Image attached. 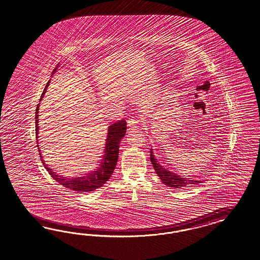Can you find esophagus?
Returning a JSON list of instances; mask_svg holds the SVG:
<instances>
[{
  "label": "esophagus",
  "mask_w": 260,
  "mask_h": 260,
  "mask_svg": "<svg viewBox=\"0 0 260 260\" xmlns=\"http://www.w3.org/2000/svg\"><path fill=\"white\" fill-rule=\"evenodd\" d=\"M140 120L136 117H133V118H129L127 120V126L129 128H133V127H137V125L139 124Z\"/></svg>",
  "instance_id": "obj_1"
}]
</instances>
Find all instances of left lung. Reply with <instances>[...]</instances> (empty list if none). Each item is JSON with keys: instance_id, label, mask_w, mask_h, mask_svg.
I'll return each mask as SVG.
<instances>
[{"instance_id": "8db88e82", "label": "left lung", "mask_w": 260, "mask_h": 260, "mask_svg": "<svg viewBox=\"0 0 260 260\" xmlns=\"http://www.w3.org/2000/svg\"><path fill=\"white\" fill-rule=\"evenodd\" d=\"M150 160L152 162L153 167L155 169L156 174L160 178L161 182L165 184V185H167L168 187H173V188H176V189H181L182 187H186L188 185H197V184L201 182L199 180H192V179L184 178L182 176H178L177 174L172 173L171 171H168L167 169L164 168L161 165H158L157 158L154 157L152 149H150Z\"/></svg>"}]
</instances>
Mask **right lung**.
<instances>
[{
    "label": "right lung",
    "mask_w": 260,
    "mask_h": 260,
    "mask_svg": "<svg viewBox=\"0 0 260 260\" xmlns=\"http://www.w3.org/2000/svg\"><path fill=\"white\" fill-rule=\"evenodd\" d=\"M56 70H57V68L53 70V72ZM53 72H52V74H53ZM50 82L51 81H49L46 84L40 101H42V98L44 96L47 88L50 84ZM38 110H39V103H38V107L36 110V136H37V140L38 138ZM126 129H127V122L125 120H118L109 127L105 149H104L105 154L102 157V161L101 162L100 167L95 171L88 173L87 175H85L83 177L67 178V177H61L55 172L52 171L51 168L48 167V165L45 164V161L42 158L43 157L41 156V153H40L39 146L38 145L41 161L44 165L45 168L47 169V171L49 172V174L51 175V177L54 180H56L58 183L63 185V187L70 189V190L82 191V192L93 191L95 189L102 187L103 184L106 183L108 179L114 173L115 165H116L117 159H118L119 142L125 136Z\"/></svg>",
    "instance_id": "add662e5"
}]
</instances>
